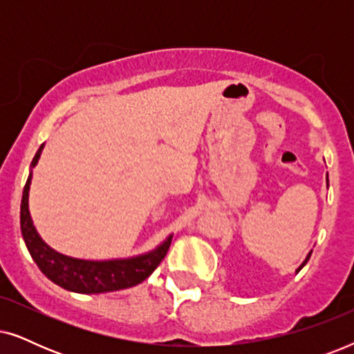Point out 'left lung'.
<instances>
[{"mask_svg": "<svg viewBox=\"0 0 354 354\" xmlns=\"http://www.w3.org/2000/svg\"><path fill=\"white\" fill-rule=\"evenodd\" d=\"M327 185H328V178H327ZM311 253H313V251H309V253H308V256H306V258H304V261H303V263H301V264H299V268L297 269V272H299V270H301V269L304 268V264H306V263H308V261H309V258H311Z\"/></svg>", "mask_w": 354, "mask_h": 354, "instance_id": "8db88e82", "label": "left lung"}]
</instances>
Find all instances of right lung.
Returning a JSON list of instances; mask_svg holds the SVG:
<instances>
[{
    "instance_id": "add662e5",
    "label": "right lung",
    "mask_w": 354,
    "mask_h": 354,
    "mask_svg": "<svg viewBox=\"0 0 354 354\" xmlns=\"http://www.w3.org/2000/svg\"><path fill=\"white\" fill-rule=\"evenodd\" d=\"M43 148H45V143L38 148L37 154L32 159L30 172H28L21 201L22 239L38 269L59 287L69 290V292L85 295L115 292V290L129 288L143 282L164 259L169 246H171L172 234L167 235L166 240H162L156 248L148 253L130 256V258L101 261L72 258V256L57 253L38 235L35 225H33L30 209H28V193H30L33 167L38 164Z\"/></svg>"
}]
</instances>
